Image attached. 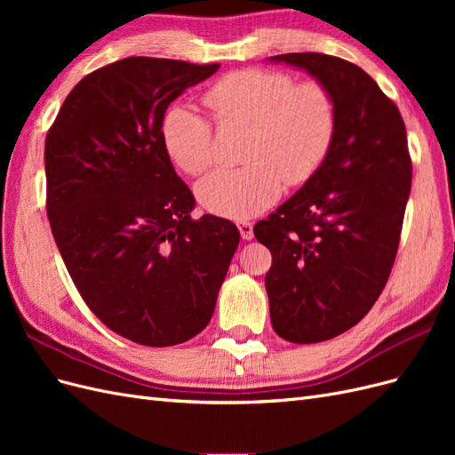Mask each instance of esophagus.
<instances>
[{"label":"esophagus","mask_w":455,"mask_h":455,"mask_svg":"<svg viewBox=\"0 0 455 455\" xmlns=\"http://www.w3.org/2000/svg\"><path fill=\"white\" fill-rule=\"evenodd\" d=\"M237 228H239L241 237H243L244 241H251V239L254 237V226H252L251 222H239Z\"/></svg>","instance_id":"34e87169"}]
</instances>
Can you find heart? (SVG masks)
Here are the masks:
<instances>
[{"label":"heart","mask_w":455,"mask_h":455,"mask_svg":"<svg viewBox=\"0 0 455 455\" xmlns=\"http://www.w3.org/2000/svg\"><path fill=\"white\" fill-rule=\"evenodd\" d=\"M203 102L218 123L251 125L241 169L216 171L197 186L206 211L231 220L264 212L279 199L283 182L299 186L321 169L338 131V106L319 81L296 84L269 70L229 72L204 89ZM163 142L184 172L197 176L214 161L211 121L184 106L163 119Z\"/></svg>","instance_id":"obj_1"}]
</instances>
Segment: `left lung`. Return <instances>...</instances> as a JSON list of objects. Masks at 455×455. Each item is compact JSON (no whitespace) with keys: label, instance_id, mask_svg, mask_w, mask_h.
<instances>
[{"label":"left lung","instance_id":"left-lung-1","mask_svg":"<svg viewBox=\"0 0 455 455\" xmlns=\"http://www.w3.org/2000/svg\"><path fill=\"white\" fill-rule=\"evenodd\" d=\"M332 92L338 131L328 157L296 194L254 226L273 261V330L292 343L336 338L376 304L401 241L411 188L406 127L363 68L321 52H286Z\"/></svg>","mask_w":455,"mask_h":455}]
</instances>
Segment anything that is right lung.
<instances>
[{
  "label": "right lung",
  "instance_id": "1",
  "mask_svg": "<svg viewBox=\"0 0 455 455\" xmlns=\"http://www.w3.org/2000/svg\"><path fill=\"white\" fill-rule=\"evenodd\" d=\"M220 64L129 57L85 76L45 139L47 216L68 273L116 334L149 347L197 336L237 251L226 218L196 197L163 142V117Z\"/></svg>",
  "mask_w": 455,
  "mask_h": 455
}]
</instances>
